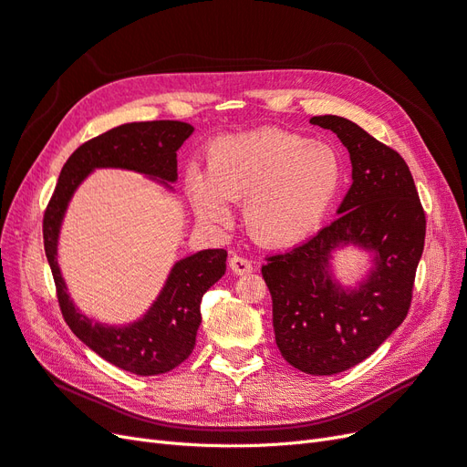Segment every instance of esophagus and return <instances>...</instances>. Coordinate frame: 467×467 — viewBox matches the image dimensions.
I'll return each mask as SVG.
<instances>
[{
	"mask_svg": "<svg viewBox=\"0 0 467 467\" xmlns=\"http://www.w3.org/2000/svg\"><path fill=\"white\" fill-rule=\"evenodd\" d=\"M230 270H232L235 275H245V274H251V272H253V263H251V260H247L245 256L234 254V256L230 258Z\"/></svg>",
	"mask_w": 467,
	"mask_h": 467,
	"instance_id": "esophagus-1",
	"label": "esophagus"
}]
</instances>
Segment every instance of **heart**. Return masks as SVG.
<instances>
[{
    "label": "heart",
    "instance_id": "heart-1",
    "mask_svg": "<svg viewBox=\"0 0 467 467\" xmlns=\"http://www.w3.org/2000/svg\"><path fill=\"white\" fill-rule=\"evenodd\" d=\"M197 216L207 223L230 218L228 202H244L249 235L265 247H291L320 228L341 188V162L326 143L284 130L218 140L207 172L188 176Z\"/></svg>",
    "mask_w": 467,
    "mask_h": 467
}]
</instances>
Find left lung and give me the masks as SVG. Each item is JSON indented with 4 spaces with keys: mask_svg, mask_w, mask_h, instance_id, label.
<instances>
[{
    "mask_svg": "<svg viewBox=\"0 0 467 467\" xmlns=\"http://www.w3.org/2000/svg\"><path fill=\"white\" fill-rule=\"evenodd\" d=\"M348 149L352 185L337 218L287 253L266 258L275 345L310 376H333L366 360L406 318L423 253L425 213L404 159L352 120L312 117ZM354 244L372 253L357 288L330 274V253Z\"/></svg>",
    "mask_w": 467,
    "mask_h": 467,
    "instance_id": "8db88e82",
    "label": "left lung"
}]
</instances>
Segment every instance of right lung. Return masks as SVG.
<instances>
[{
	"mask_svg": "<svg viewBox=\"0 0 467 467\" xmlns=\"http://www.w3.org/2000/svg\"><path fill=\"white\" fill-rule=\"evenodd\" d=\"M193 134L180 120L130 122L82 143L65 162L44 213V249L57 289L63 318L77 337L107 362L136 376H159L180 366L195 347L201 324V298L226 272L223 249H204L174 265L157 301L138 322L105 326L80 314L67 293L57 265V239L68 201L96 169H124L176 182V151Z\"/></svg>",
	"mask_w": 467,
	"mask_h": 467,
	"instance_id": "obj_1",
	"label": "right lung"
}]
</instances>
